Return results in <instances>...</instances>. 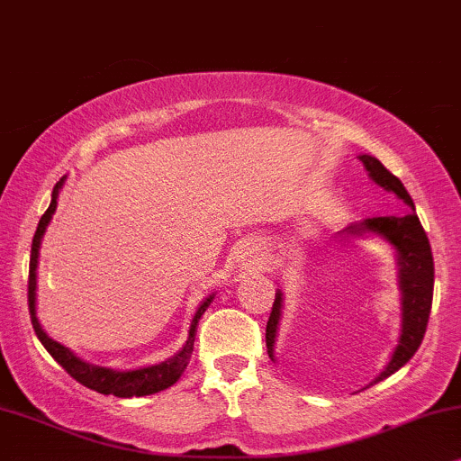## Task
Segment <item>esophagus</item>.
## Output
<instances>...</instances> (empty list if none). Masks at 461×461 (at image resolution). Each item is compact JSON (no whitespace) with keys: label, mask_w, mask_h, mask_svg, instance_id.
Wrapping results in <instances>:
<instances>
[{"label":"esophagus","mask_w":461,"mask_h":461,"mask_svg":"<svg viewBox=\"0 0 461 461\" xmlns=\"http://www.w3.org/2000/svg\"><path fill=\"white\" fill-rule=\"evenodd\" d=\"M240 261H242L244 267H255V266H259V259H257V253H255L253 249L244 250V253L240 255Z\"/></svg>","instance_id":"obj_1"}]
</instances>
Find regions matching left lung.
<instances>
[{
    "label": "left lung",
    "mask_w": 461,
    "mask_h": 461,
    "mask_svg": "<svg viewBox=\"0 0 461 461\" xmlns=\"http://www.w3.org/2000/svg\"><path fill=\"white\" fill-rule=\"evenodd\" d=\"M360 162L369 170V176L377 185L388 189L404 202V211L398 214H388V217H371L365 219L363 223L346 227L348 234H373L384 236L398 253V278H401V291H402V333L398 339V346L392 354L390 363L382 371L375 382L390 377L396 373L402 365H407L417 348L421 346L423 335H426L428 318H430L432 310V293H434V259L430 240H428L426 230L420 223V217L415 212V204L411 195L398 176L390 173L388 168L379 162L377 158L360 156ZM280 308H282V294H276V302L269 314L267 327H266V346L269 358L274 360V341H276V329H278L280 321Z\"/></svg>",
    "instance_id": "1"
}]
</instances>
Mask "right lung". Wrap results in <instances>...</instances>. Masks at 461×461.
Here are the masks:
<instances>
[{"mask_svg": "<svg viewBox=\"0 0 461 461\" xmlns=\"http://www.w3.org/2000/svg\"><path fill=\"white\" fill-rule=\"evenodd\" d=\"M63 181L60 179L57 185L52 189V202L48 206V211L41 214L38 230H35L33 236V244H31V261H29V286H27V299H29V314H31V324H33L35 335L41 341V346L48 349V354L52 356L57 363L63 366V369L69 373V375L79 382L86 388L101 392V394H113L120 398H131V396H147V394H156L159 390H167L173 385L176 379L183 375V371L187 369L189 358H192L194 352V339H195V327H198V321L204 314L208 305L212 302L211 297L204 299V303L200 305L198 312H195L192 327H189V337L185 341V346L179 349V354H175L173 358H168L167 363H159L156 366H147V369H137V371H112L105 369V366H95L79 360L71 349H67L65 346H60L59 341L50 339L44 333V329L40 327L38 316H35V282H38V255H40V244H41V236H44L48 223H50L54 211H57V198H59V189L63 187Z\"/></svg>", "mask_w": 461, "mask_h": 461, "instance_id": "add662e5", "label": "right lung"}]
</instances>
